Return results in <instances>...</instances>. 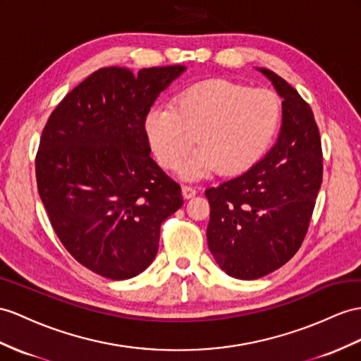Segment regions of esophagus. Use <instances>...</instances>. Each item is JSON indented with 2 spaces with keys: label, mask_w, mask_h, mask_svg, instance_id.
Listing matches in <instances>:
<instances>
[{
  "label": "esophagus",
  "mask_w": 361,
  "mask_h": 361,
  "mask_svg": "<svg viewBox=\"0 0 361 361\" xmlns=\"http://www.w3.org/2000/svg\"><path fill=\"white\" fill-rule=\"evenodd\" d=\"M181 192H183V197L186 198V200H189V198L197 195V189H195V188H190V186H183V188H181Z\"/></svg>",
  "instance_id": "obj_1"
}]
</instances>
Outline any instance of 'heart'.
Here are the masks:
<instances>
[{
  "mask_svg": "<svg viewBox=\"0 0 361 361\" xmlns=\"http://www.w3.org/2000/svg\"><path fill=\"white\" fill-rule=\"evenodd\" d=\"M281 123L274 92L228 80L193 85L171 105H154L145 117V134L157 160L175 169L197 140L198 149L180 175L200 180L216 169L236 175L250 169L270 149Z\"/></svg>",
  "mask_w": 361,
  "mask_h": 361,
  "instance_id": "b5f03b06",
  "label": "heart"
}]
</instances>
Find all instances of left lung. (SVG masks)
Returning a JSON list of instances; mask_svg holds the SVG:
<instances>
[{
	"mask_svg": "<svg viewBox=\"0 0 361 361\" xmlns=\"http://www.w3.org/2000/svg\"><path fill=\"white\" fill-rule=\"evenodd\" d=\"M256 70L282 99L277 140L247 172L206 190L209 250L241 281L281 269L299 250L322 184L320 134L310 105L271 70Z\"/></svg>",
	"mask_w": 361,
	"mask_h": 361,
	"instance_id": "obj_1",
	"label": "left lung"
}]
</instances>
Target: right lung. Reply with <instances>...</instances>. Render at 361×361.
Returning a JSON list of instances; mask_svg holds the SVG:
<instances>
[{
	"label": "right lung",
	"instance_id": "obj_1",
	"mask_svg": "<svg viewBox=\"0 0 361 361\" xmlns=\"http://www.w3.org/2000/svg\"><path fill=\"white\" fill-rule=\"evenodd\" d=\"M184 66L92 73L45 125L36 155L38 192L70 255L113 281L131 279L159 252L163 221L181 189L151 159L145 117Z\"/></svg>",
	"mask_w": 361,
	"mask_h": 361
}]
</instances>
